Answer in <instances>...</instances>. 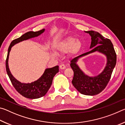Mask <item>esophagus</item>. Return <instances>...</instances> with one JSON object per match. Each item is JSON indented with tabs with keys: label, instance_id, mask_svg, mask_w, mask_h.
<instances>
[{
	"label": "esophagus",
	"instance_id": "esophagus-1",
	"mask_svg": "<svg viewBox=\"0 0 125 125\" xmlns=\"http://www.w3.org/2000/svg\"><path fill=\"white\" fill-rule=\"evenodd\" d=\"M60 68L61 69H64L65 68V65L64 64H62L60 65Z\"/></svg>",
	"mask_w": 125,
	"mask_h": 125
}]
</instances>
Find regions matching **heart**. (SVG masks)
<instances>
[{
    "instance_id": "heart-1",
    "label": "heart",
    "mask_w": 125,
    "mask_h": 125,
    "mask_svg": "<svg viewBox=\"0 0 125 125\" xmlns=\"http://www.w3.org/2000/svg\"><path fill=\"white\" fill-rule=\"evenodd\" d=\"M82 47V43L79 40H76L74 37H68L61 42L57 46V50L61 53L70 52L71 54H75L79 51ZM52 56L56 54L53 53Z\"/></svg>"
}]
</instances>
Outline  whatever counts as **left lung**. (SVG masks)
<instances>
[{
  "mask_svg": "<svg viewBox=\"0 0 125 125\" xmlns=\"http://www.w3.org/2000/svg\"><path fill=\"white\" fill-rule=\"evenodd\" d=\"M91 36L92 42L89 52L77 56L71 61L70 65L74 72L72 84L78 92L85 95H95L104 89L110 79L116 63V54L111 41L100 33L94 31H85ZM95 52H101L107 57L105 68L99 75L94 77L86 75L78 66L79 58Z\"/></svg>",
  "mask_w": 125,
  "mask_h": 125,
  "instance_id": "left-lung-1",
  "label": "left lung"
}]
</instances>
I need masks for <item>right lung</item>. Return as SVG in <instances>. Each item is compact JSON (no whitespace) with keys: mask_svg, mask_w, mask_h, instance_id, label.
Instances as JSON below:
<instances>
[{"mask_svg":"<svg viewBox=\"0 0 125 125\" xmlns=\"http://www.w3.org/2000/svg\"><path fill=\"white\" fill-rule=\"evenodd\" d=\"M45 29H43L41 30L36 31V32L29 31V32L25 33V34L22 35L18 39L13 40L11 42L9 48H8V55L7 60H6V70H7V74L11 80L12 85L15 88V89L21 95L26 98L35 99L45 96L51 86L53 78L59 72V66L56 65V66L50 68H46L41 77L37 80L33 82L32 83H21L20 82L13 77L10 71L9 64H8L10 52L12 46L15 44L19 43L24 40H27L30 39L31 38L39 36L45 32Z\"/></svg>","mask_w":125,"mask_h":125,"instance_id":"right-lung-1","label":"right lung"}]
</instances>
